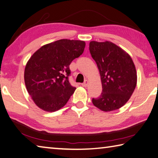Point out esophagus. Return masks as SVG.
I'll list each match as a JSON object with an SVG mask.
<instances>
[{
    "label": "esophagus",
    "mask_w": 158,
    "mask_h": 158,
    "mask_svg": "<svg viewBox=\"0 0 158 158\" xmlns=\"http://www.w3.org/2000/svg\"><path fill=\"white\" fill-rule=\"evenodd\" d=\"M88 84H89V82H88L87 80H85V82H83V83L82 84V87H86L87 86V85H88Z\"/></svg>",
    "instance_id": "esophagus-1"
}]
</instances>
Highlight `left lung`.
Masks as SVG:
<instances>
[{
    "label": "left lung",
    "instance_id": "left-lung-1",
    "mask_svg": "<svg viewBox=\"0 0 158 158\" xmlns=\"http://www.w3.org/2000/svg\"><path fill=\"white\" fill-rule=\"evenodd\" d=\"M89 51L97 64L102 83L101 94L92 98L102 111L119 109L131 98L137 85L136 69L131 56L110 41L89 43Z\"/></svg>",
    "mask_w": 158,
    "mask_h": 158
}]
</instances>
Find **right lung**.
I'll return each instance as SVG.
<instances>
[{
  "mask_svg": "<svg viewBox=\"0 0 158 158\" xmlns=\"http://www.w3.org/2000/svg\"><path fill=\"white\" fill-rule=\"evenodd\" d=\"M85 47L84 41L57 40L41 46L27 61L25 84L40 109L55 112L67 103L76 89L69 81V65L82 54Z\"/></svg>",
  "mask_w": 158,
  "mask_h": 158,
  "instance_id": "add662e5",
  "label": "right lung"
}]
</instances>
